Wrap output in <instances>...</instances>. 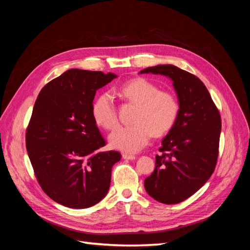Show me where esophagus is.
Instances as JSON below:
<instances>
[{"instance_id": "34e87169", "label": "esophagus", "mask_w": 250, "mask_h": 250, "mask_svg": "<svg viewBox=\"0 0 250 250\" xmlns=\"http://www.w3.org/2000/svg\"><path fill=\"white\" fill-rule=\"evenodd\" d=\"M122 157L124 158V160H128V161H133V160H135V156H134V155H132V154L123 153Z\"/></svg>"}]
</instances>
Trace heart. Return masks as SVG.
Instances as JSON below:
<instances>
[{
	"mask_svg": "<svg viewBox=\"0 0 250 250\" xmlns=\"http://www.w3.org/2000/svg\"><path fill=\"white\" fill-rule=\"evenodd\" d=\"M125 100L137 105L129 126L119 127L109 135L110 145L125 152H138L155 137L168 132L178 113V103L171 93L158 90V87L144 78L125 82L118 89ZM95 122L104 129H113L118 124L117 107L113 97L103 93L93 104Z\"/></svg>",
	"mask_w": 250,
	"mask_h": 250,
	"instance_id": "b5f03b06",
	"label": "heart"
}]
</instances>
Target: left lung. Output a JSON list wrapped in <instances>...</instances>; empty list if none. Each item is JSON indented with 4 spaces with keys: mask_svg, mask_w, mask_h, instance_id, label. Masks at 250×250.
Here are the masks:
<instances>
[{
    "mask_svg": "<svg viewBox=\"0 0 250 250\" xmlns=\"http://www.w3.org/2000/svg\"><path fill=\"white\" fill-rule=\"evenodd\" d=\"M173 82L179 109L155 156V169L144 181L146 192L165 204L191 197L213 174L219 150L221 118L208 88L193 74L172 64L144 69Z\"/></svg>",
    "mask_w": 250,
    "mask_h": 250,
    "instance_id": "8db88e82",
    "label": "left lung"
}]
</instances>
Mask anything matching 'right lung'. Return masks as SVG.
<instances>
[{
  "label": "right lung",
  "mask_w": 250,
  "mask_h": 250,
  "mask_svg": "<svg viewBox=\"0 0 250 250\" xmlns=\"http://www.w3.org/2000/svg\"><path fill=\"white\" fill-rule=\"evenodd\" d=\"M117 75L71 69L44 85L35 101L26 147L37 181L55 202L95 206L106 196L118 151L101 152L105 140L93 117L96 90Z\"/></svg>",
  "instance_id": "add662e5"
}]
</instances>
